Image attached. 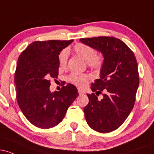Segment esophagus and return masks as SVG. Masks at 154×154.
Wrapping results in <instances>:
<instances>
[{
  "label": "esophagus",
  "instance_id": "34e87169",
  "mask_svg": "<svg viewBox=\"0 0 154 154\" xmlns=\"http://www.w3.org/2000/svg\"><path fill=\"white\" fill-rule=\"evenodd\" d=\"M78 93L79 95H82V94H84L85 92L84 91H82V89H80V88H78Z\"/></svg>",
  "mask_w": 154,
  "mask_h": 154
}]
</instances>
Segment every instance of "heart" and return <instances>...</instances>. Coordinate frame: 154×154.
I'll list each match as a JSON object with an SVG mask.
<instances>
[{
  "label": "heart",
  "mask_w": 154,
  "mask_h": 154,
  "mask_svg": "<svg viewBox=\"0 0 154 154\" xmlns=\"http://www.w3.org/2000/svg\"><path fill=\"white\" fill-rule=\"evenodd\" d=\"M73 51L83 59L89 67L95 69H100L104 64L105 58L101 53H95L94 48L82 43H76L73 46ZM69 53L64 49L60 53L59 56V65L61 68H66L68 62ZM90 80V77L86 74L72 72L68 77V81L80 88L85 87Z\"/></svg>",
  "instance_id": "1"
}]
</instances>
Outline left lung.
<instances>
[{"mask_svg": "<svg viewBox=\"0 0 154 154\" xmlns=\"http://www.w3.org/2000/svg\"><path fill=\"white\" fill-rule=\"evenodd\" d=\"M80 41L100 51L105 58L100 78L91 84L93 93L88 94L86 121L95 131L112 132L122 125L135 105L139 85L137 60L131 49L114 37L81 38ZM103 91V98L98 100Z\"/></svg>", "mask_w": 154, "mask_h": 154, "instance_id": "1", "label": "left lung"}]
</instances>
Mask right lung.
I'll return each instance as SVG.
<instances>
[{"label":"right lung","mask_w":154,"mask_h":154,"mask_svg":"<svg viewBox=\"0 0 154 154\" xmlns=\"http://www.w3.org/2000/svg\"><path fill=\"white\" fill-rule=\"evenodd\" d=\"M70 40L35 41L22 52L14 74L17 100L30 123L41 129L54 128L62 121L78 96L75 85L67 84L51 93V78L59 75V55Z\"/></svg>","instance_id":"add662e5"}]
</instances>
